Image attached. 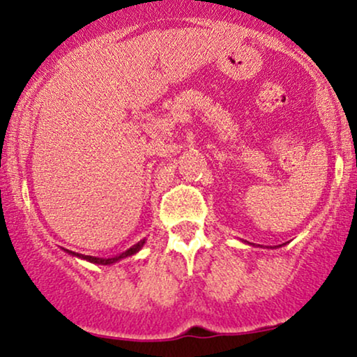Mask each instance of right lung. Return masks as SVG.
I'll return each instance as SVG.
<instances>
[{
    "instance_id": "add662e5",
    "label": "right lung",
    "mask_w": 357,
    "mask_h": 357,
    "mask_svg": "<svg viewBox=\"0 0 357 357\" xmlns=\"http://www.w3.org/2000/svg\"><path fill=\"white\" fill-rule=\"evenodd\" d=\"M145 245V240H140L139 243L137 245H134L132 246V248H129L127 251H123V253H121L119 256H114V258H96V256H86V255H78V253H75V251H68L70 255H73V256H78V258H82V259H86V261H89V263H93V264H102V266H106V264H112V263H117V261H121V259H123V258H127V256H132V255H135L137 251H140L142 250V246Z\"/></svg>"
}]
</instances>
